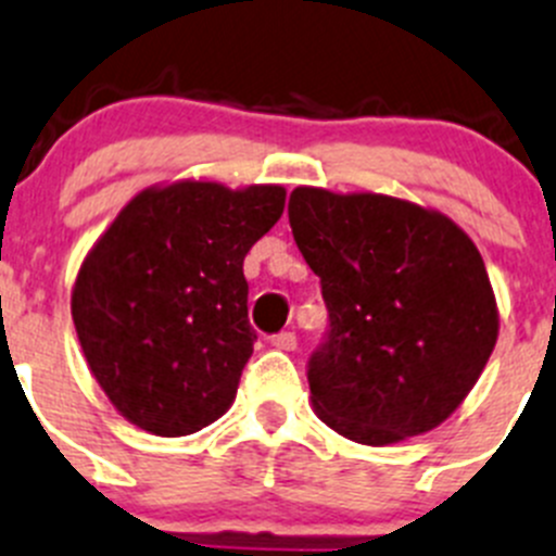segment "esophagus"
<instances>
[{
    "label": "esophagus",
    "instance_id": "obj_1",
    "mask_svg": "<svg viewBox=\"0 0 556 556\" xmlns=\"http://www.w3.org/2000/svg\"><path fill=\"white\" fill-rule=\"evenodd\" d=\"M271 345L279 351H295L299 340H295L293 331H279V334L271 337Z\"/></svg>",
    "mask_w": 556,
    "mask_h": 556
}]
</instances>
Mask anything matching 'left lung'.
<instances>
[{
    "label": "left lung",
    "instance_id": "1",
    "mask_svg": "<svg viewBox=\"0 0 556 556\" xmlns=\"http://www.w3.org/2000/svg\"><path fill=\"white\" fill-rule=\"evenodd\" d=\"M288 219L329 309L307 362L318 417L372 447L444 422L500 331L471 238L406 200L309 186L290 194Z\"/></svg>",
    "mask_w": 556,
    "mask_h": 556
}]
</instances>
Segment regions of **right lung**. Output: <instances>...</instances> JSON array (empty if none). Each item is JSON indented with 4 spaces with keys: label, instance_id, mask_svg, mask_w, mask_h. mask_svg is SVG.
I'll use <instances>...</instances> for the list:
<instances>
[{
    "label": "right lung",
    "instance_id": "add662e5",
    "mask_svg": "<svg viewBox=\"0 0 556 556\" xmlns=\"http://www.w3.org/2000/svg\"><path fill=\"white\" fill-rule=\"evenodd\" d=\"M285 211L282 186L148 189L98 238L71 313L114 408L155 435H189L230 408L257 340L243 257Z\"/></svg>",
    "mask_w": 556,
    "mask_h": 556
}]
</instances>
